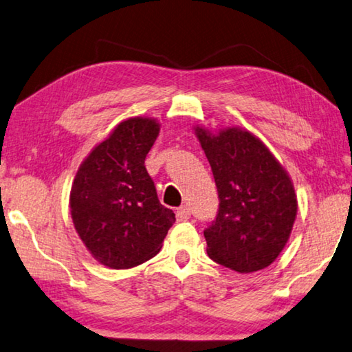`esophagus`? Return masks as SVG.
Instances as JSON below:
<instances>
[{"label": "esophagus", "instance_id": "obj_1", "mask_svg": "<svg viewBox=\"0 0 352 352\" xmlns=\"http://www.w3.org/2000/svg\"><path fill=\"white\" fill-rule=\"evenodd\" d=\"M190 209L187 206H182V207H179V209L176 210V218H177V221H187L188 218H190Z\"/></svg>", "mask_w": 352, "mask_h": 352}]
</instances>
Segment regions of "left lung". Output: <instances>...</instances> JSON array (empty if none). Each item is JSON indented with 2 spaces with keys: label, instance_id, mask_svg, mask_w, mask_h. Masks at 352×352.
Instances as JSON below:
<instances>
[{
  "label": "left lung",
  "instance_id": "obj_1",
  "mask_svg": "<svg viewBox=\"0 0 352 352\" xmlns=\"http://www.w3.org/2000/svg\"><path fill=\"white\" fill-rule=\"evenodd\" d=\"M218 190V212L204 229L212 261L239 273L267 268L284 250L296 218L290 177L248 131L212 135L197 128Z\"/></svg>",
  "mask_w": 352,
  "mask_h": 352
}]
</instances>
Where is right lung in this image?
<instances>
[{"instance_id": "add662e5", "label": "right lung", "mask_w": 352, "mask_h": 352, "mask_svg": "<svg viewBox=\"0 0 352 352\" xmlns=\"http://www.w3.org/2000/svg\"><path fill=\"white\" fill-rule=\"evenodd\" d=\"M157 135L155 120H126L89 154L74 177V228L106 267L126 270L149 261L176 221L173 210L160 204L145 168Z\"/></svg>"}]
</instances>
